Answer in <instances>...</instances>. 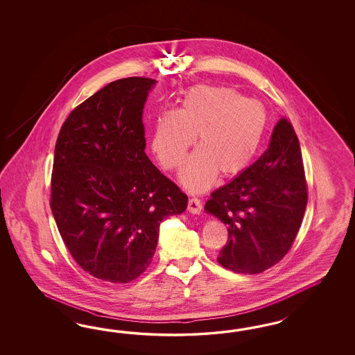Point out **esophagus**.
<instances>
[{
  "label": "esophagus",
  "instance_id": "esophagus-1",
  "mask_svg": "<svg viewBox=\"0 0 355 355\" xmlns=\"http://www.w3.org/2000/svg\"><path fill=\"white\" fill-rule=\"evenodd\" d=\"M202 208H203V205H202V202H200V199L199 198H191L190 200H189V207H187V209H189V212H191V214H195V215H199L200 212H202Z\"/></svg>",
  "mask_w": 355,
  "mask_h": 355
}]
</instances>
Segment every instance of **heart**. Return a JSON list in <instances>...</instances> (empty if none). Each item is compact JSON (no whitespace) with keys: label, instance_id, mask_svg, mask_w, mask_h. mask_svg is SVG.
I'll return each mask as SVG.
<instances>
[{"label":"heart","instance_id":"b5f03b06","mask_svg":"<svg viewBox=\"0 0 355 355\" xmlns=\"http://www.w3.org/2000/svg\"><path fill=\"white\" fill-rule=\"evenodd\" d=\"M267 128V113L234 88L198 85L183 95L177 110L159 112L152 150L165 169H177L196 135L199 148L187 159L181 180L193 191L221 175L242 172L254 159Z\"/></svg>","mask_w":355,"mask_h":355}]
</instances>
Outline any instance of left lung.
<instances>
[{
    "instance_id": "obj_1",
    "label": "left lung",
    "mask_w": 355,
    "mask_h": 355,
    "mask_svg": "<svg viewBox=\"0 0 355 355\" xmlns=\"http://www.w3.org/2000/svg\"><path fill=\"white\" fill-rule=\"evenodd\" d=\"M307 198L300 141L291 121L282 117L266 152L205 203V211L227 225L217 261L243 275L277 264L298 234Z\"/></svg>"
}]
</instances>
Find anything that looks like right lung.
I'll list each match as a JSON object with an SVG mask.
<instances>
[{
  "instance_id": "right-lung-1",
  "label": "right lung",
  "mask_w": 355,
  "mask_h": 355,
  "mask_svg": "<svg viewBox=\"0 0 355 355\" xmlns=\"http://www.w3.org/2000/svg\"><path fill=\"white\" fill-rule=\"evenodd\" d=\"M155 79L109 83L69 114L54 148L51 208L78 266L109 282L148 268L168 216L187 195L146 155L143 107Z\"/></svg>"
}]
</instances>
